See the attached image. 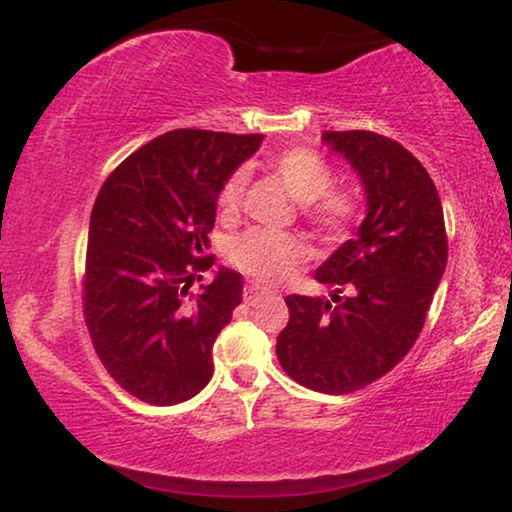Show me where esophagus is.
Wrapping results in <instances>:
<instances>
[{
  "label": "esophagus",
  "mask_w": 512,
  "mask_h": 512,
  "mask_svg": "<svg viewBox=\"0 0 512 512\" xmlns=\"http://www.w3.org/2000/svg\"><path fill=\"white\" fill-rule=\"evenodd\" d=\"M267 292H269V288H264V285H260V283L245 285V290H243L245 304H255L257 299H260L262 295H267Z\"/></svg>",
  "instance_id": "34e87169"
}]
</instances>
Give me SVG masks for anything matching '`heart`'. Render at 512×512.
<instances>
[{
    "label": "heart",
    "instance_id": "heart-1",
    "mask_svg": "<svg viewBox=\"0 0 512 512\" xmlns=\"http://www.w3.org/2000/svg\"><path fill=\"white\" fill-rule=\"evenodd\" d=\"M283 185L290 189L299 203L306 222L320 236H342L356 215V196L346 189H332V170L323 156L304 147H290L278 152L269 161ZM245 175L234 173L220 189V210L234 213L241 203ZM304 245L299 238L271 229H250L234 238L229 245V257L245 274L260 278L264 283H276L288 276L304 260Z\"/></svg>",
    "mask_w": 512,
    "mask_h": 512
}]
</instances>
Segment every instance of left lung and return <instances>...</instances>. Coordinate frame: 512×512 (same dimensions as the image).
Instances as JSON below:
<instances>
[{"label": "left lung", "mask_w": 512, "mask_h": 512, "mask_svg": "<svg viewBox=\"0 0 512 512\" xmlns=\"http://www.w3.org/2000/svg\"><path fill=\"white\" fill-rule=\"evenodd\" d=\"M365 189V220L316 271L330 299L288 295L276 356L297 384L353 393L384 377L417 342L447 267L442 203L417 156L370 131H327Z\"/></svg>", "instance_id": "1"}]
</instances>
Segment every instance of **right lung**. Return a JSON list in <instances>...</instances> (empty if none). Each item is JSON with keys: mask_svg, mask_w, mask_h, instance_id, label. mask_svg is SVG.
<instances>
[{"mask_svg": "<svg viewBox=\"0 0 512 512\" xmlns=\"http://www.w3.org/2000/svg\"><path fill=\"white\" fill-rule=\"evenodd\" d=\"M264 135L163 133L112 170L91 210L84 316L95 353L142 403L177 405L213 377V344L241 304L243 278L220 267L192 292L217 199ZM201 281V276H199Z\"/></svg>", "mask_w": 512, "mask_h": 512, "instance_id": "right-lung-1", "label": "right lung"}]
</instances>
